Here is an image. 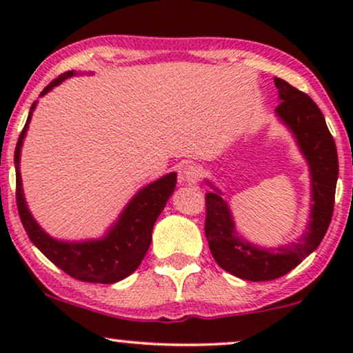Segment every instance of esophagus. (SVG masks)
Instances as JSON below:
<instances>
[{"mask_svg": "<svg viewBox=\"0 0 353 353\" xmlns=\"http://www.w3.org/2000/svg\"><path fill=\"white\" fill-rule=\"evenodd\" d=\"M202 167L196 165V163H190V165H185L180 172V181L181 183H197L202 178Z\"/></svg>", "mask_w": 353, "mask_h": 353, "instance_id": "1", "label": "esophagus"}]
</instances>
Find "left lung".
<instances>
[{
    "mask_svg": "<svg viewBox=\"0 0 353 353\" xmlns=\"http://www.w3.org/2000/svg\"><path fill=\"white\" fill-rule=\"evenodd\" d=\"M279 99L276 114L291 128L312 173V215L299 243L274 249L255 248L234 231L226 202L216 192L205 194V238L215 262L225 272L248 281H272L291 272L325 238L334 210L339 175L336 143L321 110L310 96L274 77Z\"/></svg>",
    "mask_w": 353,
    "mask_h": 353,
    "instance_id": "8db88e82",
    "label": "left lung"
}]
</instances>
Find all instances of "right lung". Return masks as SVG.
<instances>
[{"mask_svg":"<svg viewBox=\"0 0 353 353\" xmlns=\"http://www.w3.org/2000/svg\"><path fill=\"white\" fill-rule=\"evenodd\" d=\"M72 75H75L74 70L61 74L41 91V96ZM33 109H35V103L32 104L26 127L19 134L16 152H14L17 210L28 238L56 267L80 281L112 284L127 278L139 267L149 245H151L152 226L165 207L167 199L175 190L176 175L168 173L161 180L143 188L127 205V209L123 210L119 221L105 238L99 241H85V243H61V241L52 239L37 225V221L28 212L22 192L21 172H19L22 141Z\"/></svg>","mask_w":353,"mask_h":353,"instance_id":"right-lung-1","label":"right lung"}]
</instances>
